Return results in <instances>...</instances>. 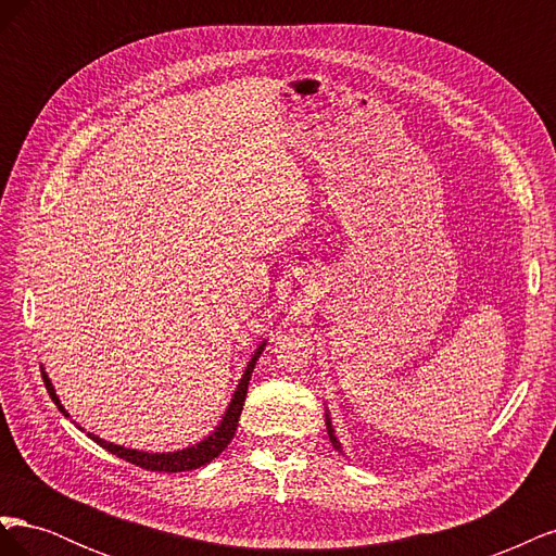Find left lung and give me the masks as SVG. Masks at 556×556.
<instances>
[{"label":"left lung","instance_id":"8db88e82","mask_svg":"<svg viewBox=\"0 0 556 556\" xmlns=\"http://www.w3.org/2000/svg\"><path fill=\"white\" fill-rule=\"evenodd\" d=\"M327 431H329V441L333 443V447H336V450H341L339 441H336V435H333V429H331V422H329V417H327Z\"/></svg>","mask_w":556,"mask_h":556}]
</instances>
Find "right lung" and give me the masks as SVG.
<instances>
[{"label": "right lung", "mask_w": 556, "mask_h": 556, "mask_svg": "<svg viewBox=\"0 0 556 556\" xmlns=\"http://www.w3.org/2000/svg\"><path fill=\"white\" fill-rule=\"evenodd\" d=\"M264 350V343L260 345V350L255 352V357L250 359L245 374L237 387V392H233V399L229 403V408L223 417L220 427H217L208 439H204L201 443L192 445V447H185V450H178V452H166V454H150V452H139V450H127V447H121V445H113V443H106L102 439H97V435L90 433V439L94 443L102 445L104 450H109L111 454H115V457H121L134 466H141L146 470H164V473H180V470H194L199 466H206L208 462H213L217 454H220L233 439V433H237V427H239V417H241V410H243V403H245V394H248V382H250V376H252V368H255L257 364V357L262 355ZM43 376V382H46V390L50 394V399L55 401V406L66 415V410L60 406V399L55 396V390L53 384H50L48 376Z\"/></svg>", "instance_id": "add662e5"}]
</instances>
